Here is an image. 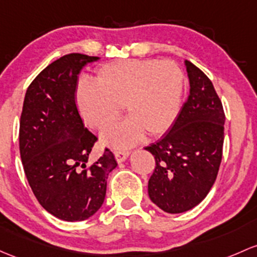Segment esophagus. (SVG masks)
Returning a JSON list of instances; mask_svg holds the SVG:
<instances>
[{
  "instance_id": "obj_1",
  "label": "esophagus",
  "mask_w": 257,
  "mask_h": 257,
  "mask_svg": "<svg viewBox=\"0 0 257 257\" xmlns=\"http://www.w3.org/2000/svg\"><path fill=\"white\" fill-rule=\"evenodd\" d=\"M114 156H115V160H117L118 163H123V161H125L126 158L129 156V151L117 150L114 151Z\"/></svg>"
}]
</instances>
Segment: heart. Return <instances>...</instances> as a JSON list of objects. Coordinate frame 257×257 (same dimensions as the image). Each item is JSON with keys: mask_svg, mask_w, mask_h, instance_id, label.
<instances>
[{"mask_svg": "<svg viewBox=\"0 0 257 257\" xmlns=\"http://www.w3.org/2000/svg\"><path fill=\"white\" fill-rule=\"evenodd\" d=\"M183 92V72L174 61L120 60L94 71L93 83L77 86L75 102L81 118L93 129H104L119 115L129 118L110 126L102 140L126 148L145 133L159 137L177 119Z\"/></svg>", "mask_w": 257, "mask_h": 257, "instance_id": "heart-1", "label": "heart"}]
</instances>
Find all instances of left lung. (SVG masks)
<instances>
[{
    "instance_id": "left-lung-1",
    "label": "left lung",
    "mask_w": 257,
    "mask_h": 257,
    "mask_svg": "<svg viewBox=\"0 0 257 257\" xmlns=\"http://www.w3.org/2000/svg\"><path fill=\"white\" fill-rule=\"evenodd\" d=\"M190 96L167 134L145 148L155 158L148 185L153 203L182 213L201 203L214 185L224 143L223 104L212 81L186 60Z\"/></svg>"
}]
</instances>
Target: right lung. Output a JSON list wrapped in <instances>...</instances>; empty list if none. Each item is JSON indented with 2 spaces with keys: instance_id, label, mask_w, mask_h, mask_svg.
I'll return each mask as SVG.
<instances>
[{
  "instance_id": "right-lung-1",
  "label": "right lung",
  "mask_w": 257,
  "mask_h": 257,
  "mask_svg": "<svg viewBox=\"0 0 257 257\" xmlns=\"http://www.w3.org/2000/svg\"><path fill=\"white\" fill-rule=\"evenodd\" d=\"M97 56L72 53L48 65L26 92L20 121L24 174L38 202L66 221L90 218L103 204L114 155L88 163L97 137L85 128L75 102L77 75Z\"/></svg>"
}]
</instances>
